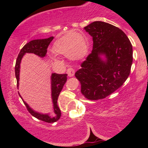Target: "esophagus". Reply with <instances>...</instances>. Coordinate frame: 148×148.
Here are the masks:
<instances>
[{
	"mask_svg": "<svg viewBox=\"0 0 148 148\" xmlns=\"http://www.w3.org/2000/svg\"><path fill=\"white\" fill-rule=\"evenodd\" d=\"M66 72H67V74H68L69 76L72 77V76H73L74 75V72H74V70L72 69V68H69L68 69H67Z\"/></svg>",
	"mask_w": 148,
	"mask_h": 148,
	"instance_id": "esophagus-1",
	"label": "esophagus"
}]
</instances>
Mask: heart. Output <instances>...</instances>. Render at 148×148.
Returning <instances> with one entry per match:
<instances>
[{
  "instance_id": "1",
  "label": "heart",
  "mask_w": 148,
  "mask_h": 148,
  "mask_svg": "<svg viewBox=\"0 0 148 148\" xmlns=\"http://www.w3.org/2000/svg\"><path fill=\"white\" fill-rule=\"evenodd\" d=\"M88 44L83 33L69 31L60 37L52 46V51L58 55L66 56L74 61L81 60L88 52Z\"/></svg>"
}]
</instances>
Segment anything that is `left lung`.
Returning a JSON list of instances; mask_svg holds the SVG:
<instances>
[{"label":"left lung","instance_id":"left-lung-1","mask_svg":"<svg viewBox=\"0 0 148 148\" xmlns=\"http://www.w3.org/2000/svg\"><path fill=\"white\" fill-rule=\"evenodd\" d=\"M84 29L92 36L93 46L75 76L85 98L103 99L121 87L129 77L132 63V44L123 31L105 22L94 21ZM102 54L106 57L105 61L100 58Z\"/></svg>","mask_w":148,"mask_h":148}]
</instances>
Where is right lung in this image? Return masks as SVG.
<instances>
[{
    "label": "right lung",
    "mask_w": 148,
    "mask_h": 148,
    "mask_svg": "<svg viewBox=\"0 0 148 148\" xmlns=\"http://www.w3.org/2000/svg\"><path fill=\"white\" fill-rule=\"evenodd\" d=\"M54 37L51 36L48 38L46 39H39V40H33L29 42V43L26 44L21 49L17 57L16 66H15V74H16V77L17 79V86H19V68L20 62H21V59L23 55L26 53H32L36 54L39 57H44L46 56L47 49L48 47L49 44L53 40ZM51 97L52 101L53 103V115L49 114H40L38 112H34L31 108L29 106L23 99L21 98V95L19 96L22 99L23 103L25 105L27 110L32 116L36 117L39 120L43 121L47 123H54L60 119L61 116V110L57 105V99H58L59 95L62 89L64 84L66 83L67 80V74H58L53 73L51 75Z\"/></svg>",
    "instance_id": "1"
}]
</instances>
